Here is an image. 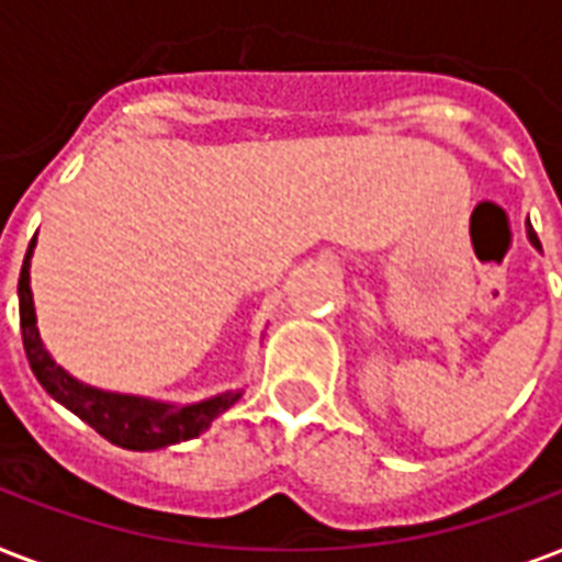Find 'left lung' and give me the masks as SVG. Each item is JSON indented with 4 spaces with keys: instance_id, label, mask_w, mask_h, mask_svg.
<instances>
[{
    "instance_id": "1",
    "label": "left lung",
    "mask_w": 562,
    "mask_h": 562,
    "mask_svg": "<svg viewBox=\"0 0 562 562\" xmlns=\"http://www.w3.org/2000/svg\"><path fill=\"white\" fill-rule=\"evenodd\" d=\"M528 241H531V245L537 247V250H542V247H540V238H537V233H533L531 224H528Z\"/></svg>"
}]
</instances>
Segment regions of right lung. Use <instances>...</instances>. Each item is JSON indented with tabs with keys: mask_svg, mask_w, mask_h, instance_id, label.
Returning a JSON list of instances; mask_svg holds the SVG:
<instances>
[{
	"mask_svg": "<svg viewBox=\"0 0 562 562\" xmlns=\"http://www.w3.org/2000/svg\"><path fill=\"white\" fill-rule=\"evenodd\" d=\"M37 247V236L31 238L25 259L20 271V326L22 347L29 356V364L43 384V391L64 408H69L75 417H81L87 426H92L104 440L131 449V452H154L166 446L183 443L192 437L203 435L212 426V419L221 417L224 411L233 408L241 400V391L215 393L210 400L192 402V405H178V402L148 400V396H134V393H116L87 384L75 379L69 370H64L52 359L46 344L40 338L37 312H34V294H31V256Z\"/></svg>",
	"mask_w": 562,
	"mask_h": 562,
	"instance_id": "right-lung-1",
	"label": "right lung"
}]
</instances>
